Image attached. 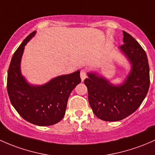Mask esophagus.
Wrapping results in <instances>:
<instances>
[{"instance_id":"34e87169","label":"esophagus","mask_w":155,"mask_h":155,"mask_svg":"<svg viewBox=\"0 0 155 155\" xmlns=\"http://www.w3.org/2000/svg\"><path fill=\"white\" fill-rule=\"evenodd\" d=\"M87 78V70L83 68L81 69V81H84L85 80V78Z\"/></svg>"}]
</instances>
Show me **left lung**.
I'll return each instance as SVG.
<instances>
[{
    "mask_svg": "<svg viewBox=\"0 0 155 155\" xmlns=\"http://www.w3.org/2000/svg\"><path fill=\"white\" fill-rule=\"evenodd\" d=\"M124 44L119 47L130 60L132 69L123 84L114 86L95 73H89L84 84L94 114L107 122L122 120L138 109L149 89L147 55L138 42L123 31Z\"/></svg>",
    "mask_w": 155,
    "mask_h": 155,
    "instance_id": "obj_1",
    "label": "left lung"
}]
</instances>
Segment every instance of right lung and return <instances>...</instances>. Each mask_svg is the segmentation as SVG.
Returning <instances> with one entry per match:
<instances>
[{"mask_svg": "<svg viewBox=\"0 0 155 155\" xmlns=\"http://www.w3.org/2000/svg\"><path fill=\"white\" fill-rule=\"evenodd\" d=\"M35 33L28 35L12 56L7 92L11 104L24 119L36 125H52L64 116L70 93L81 81L80 71L59 76L42 86L28 84L21 74L20 63L25 45Z\"/></svg>", "mask_w": 155, "mask_h": 155, "instance_id": "right-lung-1", "label": "right lung"}]
</instances>
